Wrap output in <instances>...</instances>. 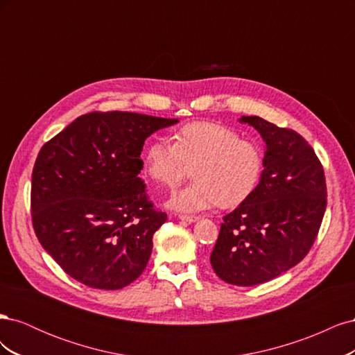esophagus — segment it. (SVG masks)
I'll use <instances>...</instances> for the list:
<instances>
[{"instance_id":"1","label":"esophagus","mask_w":355,"mask_h":355,"mask_svg":"<svg viewBox=\"0 0 355 355\" xmlns=\"http://www.w3.org/2000/svg\"><path fill=\"white\" fill-rule=\"evenodd\" d=\"M179 219L192 223V222H197L198 220V216H192V214H179Z\"/></svg>"}]
</instances>
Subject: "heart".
Here are the masks:
<instances>
[{
	"label": "heart",
	"instance_id": "heart-1",
	"mask_svg": "<svg viewBox=\"0 0 355 355\" xmlns=\"http://www.w3.org/2000/svg\"><path fill=\"white\" fill-rule=\"evenodd\" d=\"M144 168L155 184L175 188L194 175L188 187L175 192L168 207L202 211L220 204L237 207L249 200L263 173V151L250 139L219 123L196 121L180 127L173 144L155 139L148 145Z\"/></svg>",
	"mask_w": 355,
	"mask_h": 355
}]
</instances>
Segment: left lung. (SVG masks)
Instances as JSON below:
<instances>
[{"instance_id":"8db88e82","label":"left lung","mask_w":355,"mask_h":355,"mask_svg":"<svg viewBox=\"0 0 355 355\" xmlns=\"http://www.w3.org/2000/svg\"><path fill=\"white\" fill-rule=\"evenodd\" d=\"M266 145L253 196L223 216L210 263L220 280L256 286L284 274L313 247L327 206L324 170L314 149L290 128L241 116Z\"/></svg>"}]
</instances>
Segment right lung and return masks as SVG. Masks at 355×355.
<instances>
[{
	"label": "right lung",
	"mask_w": 355,
	"mask_h": 355,
	"mask_svg": "<svg viewBox=\"0 0 355 355\" xmlns=\"http://www.w3.org/2000/svg\"><path fill=\"white\" fill-rule=\"evenodd\" d=\"M175 118L90 112L56 135L32 170V225L44 250L75 280L103 290L135 282L167 220L144 180L146 137Z\"/></svg>",
	"instance_id": "obj_1"
}]
</instances>
